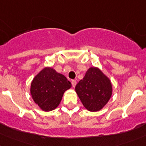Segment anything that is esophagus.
<instances>
[{
	"instance_id": "esophagus-1",
	"label": "esophagus",
	"mask_w": 146,
	"mask_h": 146,
	"mask_svg": "<svg viewBox=\"0 0 146 146\" xmlns=\"http://www.w3.org/2000/svg\"><path fill=\"white\" fill-rule=\"evenodd\" d=\"M76 82L75 80H72V85L73 87H75V86H76Z\"/></svg>"
}]
</instances>
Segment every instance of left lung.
<instances>
[{
	"mask_svg": "<svg viewBox=\"0 0 146 146\" xmlns=\"http://www.w3.org/2000/svg\"><path fill=\"white\" fill-rule=\"evenodd\" d=\"M84 108L91 112L103 109L112 94L110 79L98 67H91L75 87Z\"/></svg>",
	"mask_w": 146,
	"mask_h": 146,
	"instance_id": "obj_1",
	"label": "left lung"
}]
</instances>
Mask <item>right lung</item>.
I'll return each instance as SVG.
<instances>
[{
    "label": "right lung",
    "mask_w": 146,
    "mask_h": 146,
    "mask_svg": "<svg viewBox=\"0 0 146 146\" xmlns=\"http://www.w3.org/2000/svg\"><path fill=\"white\" fill-rule=\"evenodd\" d=\"M71 87V83L64 75L52 67H46L33 79L30 93L40 109L49 112L59 106L64 93Z\"/></svg>",
    "instance_id": "add662e5"
}]
</instances>
